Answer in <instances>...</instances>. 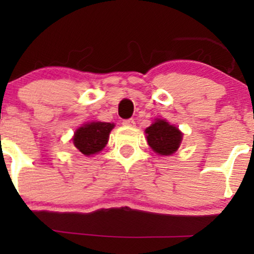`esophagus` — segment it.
<instances>
[{
	"mask_svg": "<svg viewBox=\"0 0 254 254\" xmlns=\"http://www.w3.org/2000/svg\"><path fill=\"white\" fill-rule=\"evenodd\" d=\"M122 124L127 127H135V121H133V119H124V121L122 122Z\"/></svg>",
	"mask_w": 254,
	"mask_h": 254,
	"instance_id": "obj_1",
	"label": "esophagus"
}]
</instances>
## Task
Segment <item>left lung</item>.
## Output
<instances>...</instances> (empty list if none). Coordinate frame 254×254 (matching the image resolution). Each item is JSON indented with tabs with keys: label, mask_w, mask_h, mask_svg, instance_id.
I'll list each match as a JSON object with an SVG mask.
<instances>
[{
	"label": "left lung",
	"mask_w": 254,
	"mask_h": 254,
	"mask_svg": "<svg viewBox=\"0 0 254 254\" xmlns=\"http://www.w3.org/2000/svg\"><path fill=\"white\" fill-rule=\"evenodd\" d=\"M145 136L151 149L166 156L176 153L183 139V133L177 127L159 118L145 129Z\"/></svg>",
	"instance_id": "8db88e82"
}]
</instances>
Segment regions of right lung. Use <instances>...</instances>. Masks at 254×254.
<instances>
[{
  "label": "right lung",
  "mask_w": 254,
  "mask_h": 254,
  "mask_svg": "<svg viewBox=\"0 0 254 254\" xmlns=\"http://www.w3.org/2000/svg\"><path fill=\"white\" fill-rule=\"evenodd\" d=\"M115 124L105 122H90L83 124L75 131L72 143L83 155L90 156L99 153L109 142L111 130Z\"/></svg>",
  "instance_id": "obj_1"
}]
</instances>
